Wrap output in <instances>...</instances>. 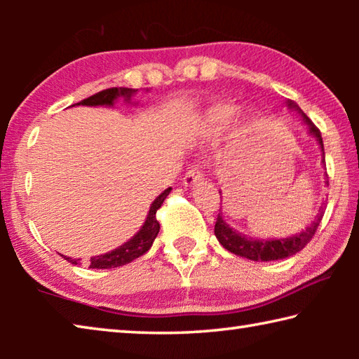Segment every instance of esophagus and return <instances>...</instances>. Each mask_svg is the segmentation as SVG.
Wrapping results in <instances>:
<instances>
[{
    "instance_id": "esophagus-1",
    "label": "esophagus",
    "mask_w": 359,
    "mask_h": 359,
    "mask_svg": "<svg viewBox=\"0 0 359 359\" xmlns=\"http://www.w3.org/2000/svg\"><path fill=\"white\" fill-rule=\"evenodd\" d=\"M201 182H203L201 169H199L196 165L188 168V171H187L185 177H184V185L185 187H194V185L201 184Z\"/></svg>"
}]
</instances>
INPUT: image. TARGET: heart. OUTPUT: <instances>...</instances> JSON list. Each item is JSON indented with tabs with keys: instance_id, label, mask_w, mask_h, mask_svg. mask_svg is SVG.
Returning <instances> with one entry per match:
<instances>
[{
	"instance_id": "b5f03b06",
	"label": "heart",
	"mask_w": 359,
	"mask_h": 359,
	"mask_svg": "<svg viewBox=\"0 0 359 359\" xmlns=\"http://www.w3.org/2000/svg\"><path fill=\"white\" fill-rule=\"evenodd\" d=\"M236 115H238V107L228 102H218L212 106L203 121V131L205 136H217L224 131L228 126L233 123Z\"/></svg>"
}]
</instances>
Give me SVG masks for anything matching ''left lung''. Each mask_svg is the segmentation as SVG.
I'll list each match as a JSON object with an SVG mask.
<instances>
[{
    "label": "left lung",
    "mask_w": 359,
    "mask_h": 359,
    "mask_svg": "<svg viewBox=\"0 0 359 359\" xmlns=\"http://www.w3.org/2000/svg\"><path fill=\"white\" fill-rule=\"evenodd\" d=\"M290 109H293L301 115V118L307 126L309 135L317 139V142L321 149V163L325 166V147H323V139H321V133L312 123V120L307 117L306 114L301 111V107L293 101H287ZM326 209V201L321 203V208L318 210V215L315 217V220L309 224L307 228H304L301 233H296L288 238H278V239H257V238H248V236L239 233L238 229L231 228L229 224L224 222L222 212L217 217L215 222V236L220 244L226 248L228 252L238 255V257L247 258L250 261H276L288 258L291 255H296L306 247L313 234L317 233V228L323 218Z\"/></svg>",
    "instance_id": "8db88e82"
}]
</instances>
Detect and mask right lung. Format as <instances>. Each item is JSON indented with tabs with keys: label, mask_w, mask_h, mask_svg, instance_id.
<instances>
[{
	"label": "right lung",
	"mask_w": 359,
	"mask_h": 359,
	"mask_svg": "<svg viewBox=\"0 0 359 359\" xmlns=\"http://www.w3.org/2000/svg\"><path fill=\"white\" fill-rule=\"evenodd\" d=\"M137 93V90L135 88H125V87H115V88H107L102 90V92L96 93L90 98L83 100L81 102H77V106H106V107H112L115 104V101L118 98H123L126 102L131 104V98ZM76 106V104H72ZM172 188H166L160 196L155 198V201L150 204V209L147 212V218H145L144 224L141 229L133 236L130 241H126L123 245H120L114 250L107 252L104 255H98V257H92L90 258V267L92 269H111V267H118L123 264L131 263L133 259H136L149 250L154 244L155 238L160 233V223L156 220V210L161 208L163 201H165L166 196L171 191ZM65 259H68L72 264H79V259H72L69 257H65Z\"/></svg>",
	"instance_id": "obj_1"
}]
</instances>
